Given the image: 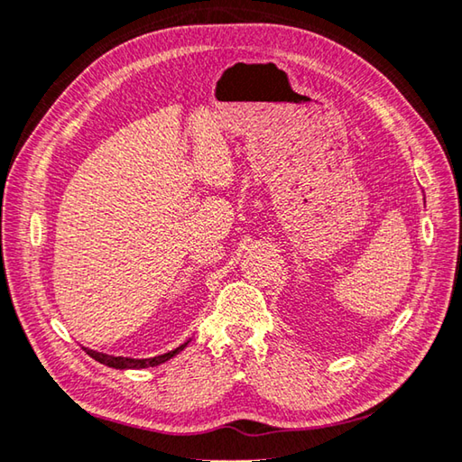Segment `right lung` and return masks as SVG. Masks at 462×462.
I'll list each match as a JSON object with an SVG mask.
<instances>
[{
    "mask_svg": "<svg viewBox=\"0 0 462 462\" xmlns=\"http://www.w3.org/2000/svg\"><path fill=\"white\" fill-rule=\"evenodd\" d=\"M188 342H190V339H188ZM188 342H184L181 346H178L176 350L165 352V354H162V356H153V358H123V356H108V354L94 352V350H88V354H89V356H92L94 360L100 362V365L112 366V368H120V370H125V368H149V366H157V365H162V362H165V360H170V358L176 356L178 352L184 350V347L188 346Z\"/></svg>",
    "mask_w": 462,
    "mask_h": 462,
    "instance_id": "obj_1",
    "label": "right lung"
}]
</instances>
